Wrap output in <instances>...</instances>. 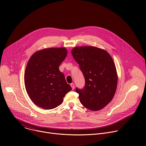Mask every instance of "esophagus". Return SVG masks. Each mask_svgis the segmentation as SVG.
Returning <instances> with one entry per match:
<instances>
[{
    "label": "esophagus",
    "instance_id": "esophagus-1",
    "mask_svg": "<svg viewBox=\"0 0 146 146\" xmlns=\"http://www.w3.org/2000/svg\"><path fill=\"white\" fill-rule=\"evenodd\" d=\"M70 86L72 87V90H74V83H72V84H70Z\"/></svg>",
    "mask_w": 146,
    "mask_h": 146
}]
</instances>
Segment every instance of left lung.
I'll return each instance as SVG.
<instances>
[{
	"instance_id": "obj_1",
	"label": "left lung",
	"mask_w": 146,
	"mask_h": 146,
	"mask_svg": "<svg viewBox=\"0 0 146 146\" xmlns=\"http://www.w3.org/2000/svg\"><path fill=\"white\" fill-rule=\"evenodd\" d=\"M72 54L84 76L86 85L77 88L82 105L92 111L105 108L113 98L118 81L115 65L105 50L93 47H76Z\"/></svg>"
}]
</instances>
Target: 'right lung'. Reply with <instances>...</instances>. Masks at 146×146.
I'll return each instance as SVG.
<instances>
[{"instance_id": "add662e5", "label": "right lung", "mask_w": 146, "mask_h": 146, "mask_svg": "<svg viewBox=\"0 0 146 146\" xmlns=\"http://www.w3.org/2000/svg\"><path fill=\"white\" fill-rule=\"evenodd\" d=\"M67 52L65 47L48 48L35 52L30 58L25 72V86L29 98L37 106L54 109L72 90L59 70Z\"/></svg>"}]
</instances>
